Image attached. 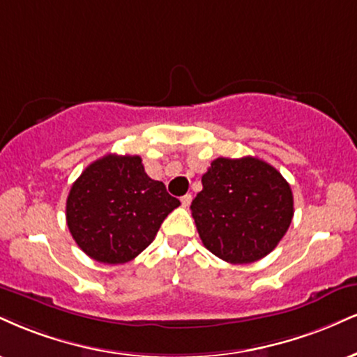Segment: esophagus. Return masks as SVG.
<instances>
[{
	"label": "esophagus",
	"mask_w": 357,
	"mask_h": 357,
	"mask_svg": "<svg viewBox=\"0 0 357 357\" xmlns=\"http://www.w3.org/2000/svg\"><path fill=\"white\" fill-rule=\"evenodd\" d=\"M191 201H192V196H191V195H184V196L181 197V203H183L184 208H188V206L191 204Z\"/></svg>",
	"instance_id": "obj_1"
}]
</instances>
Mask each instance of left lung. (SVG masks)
Returning a JSON list of instances; mask_svg holds the SVG:
<instances>
[{
    "label": "left lung",
    "instance_id": "obj_1",
    "mask_svg": "<svg viewBox=\"0 0 357 357\" xmlns=\"http://www.w3.org/2000/svg\"><path fill=\"white\" fill-rule=\"evenodd\" d=\"M191 203L201 241L231 264L268 256L294 216L293 191L276 167L259 158H218Z\"/></svg>",
    "mask_w": 357,
    "mask_h": 357
}]
</instances>
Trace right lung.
<instances>
[{"label":"right lung","mask_w":357,"mask_h":357,"mask_svg":"<svg viewBox=\"0 0 357 357\" xmlns=\"http://www.w3.org/2000/svg\"><path fill=\"white\" fill-rule=\"evenodd\" d=\"M181 204L146 174L139 156L106 154L73 183L66 222L91 259L123 264L153 243L161 222Z\"/></svg>","instance_id":"right-lung-1"}]
</instances>
